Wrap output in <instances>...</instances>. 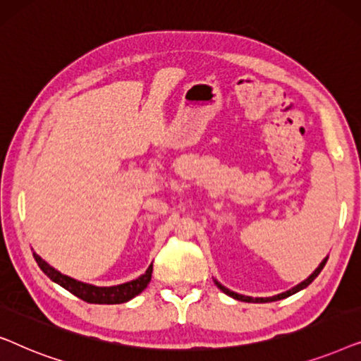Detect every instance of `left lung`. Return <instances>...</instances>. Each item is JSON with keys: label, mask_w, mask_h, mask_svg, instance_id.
<instances>
[{"label": "left lung", "mask_w": 361, "mask_h": 361, "mask_svg": "<svg viewBox=\"0 0 361 361\" xmlns=\"http://www.w3.org/2000/svg\"><path fill=\"white\" fill-rule=\"evenodd\" d=\"M327 259H329V258H325V259L322 261V263H320V264H319V268H317V269H315V271H314V273H312V274H310L307 279H305V281H302V283H300V284H298V286H295V288H293V289L286 290V293H281V294H278V295H273V298H248V295H241V294H236V293H233V290H230V289H226V288H224V286H221V284H219V283H216V281H215V284H216V286H219V288H220L221 290H224V293H225V294H228V295H230V298H233V299H236V300H243V302H273V300H279V299L289 298V295H293V294H295V293H299V290H300V289L307 288V286H309L310 283H312V281H314L315 278H317V276H319V273H320V271H322V268H324V266H325V263H327Z\"/></svg>", "instance_id": "1"}]
</instances>
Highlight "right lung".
<instances>
[{
	"mask_svg": "<svg viewBox=\"0 0 361 361\" xmlns=\"http://www.w3.org/2000/svg\"><path fill=\"white\" fill-rule=\"evenodd\" d=\"M34 259H36L39 268L42 269V273L46 274L47 278H51L54 283L62 286V288L67 289L68 293H72L73 295H77V298H80L82 300H85V302H90V304L126 302V300L133 299L135 295L142 293V290L147 288V284H149L151 281V273H152V264H151L145 274L140 276V278L135 281H131V283L111 286V288H97V286L80 283V281H75L68 278L66 274L59 273V271L54 269L52 266H49L46 261L39 258L37 255H34Z\"/></svg>",
	"mask_w": 361,
	"mask_h": 361,
	"instance_id": "add662e5",
	"label": "right lung"
}]
</instances>
